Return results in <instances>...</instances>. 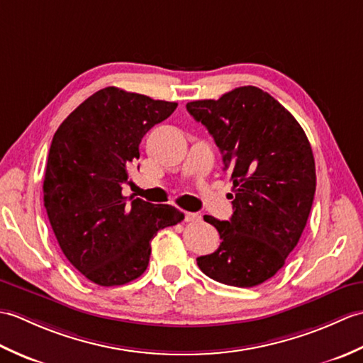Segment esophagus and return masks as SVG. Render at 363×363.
<instances>
[{
  "label": "esophagus",
  "instance_id": "obj_1",
  "mask_svg": "<svg viewBox=\"0 0 363 363\" xmlns=\"http://www.w3.org/2000/svg\"><path fill=\"white\" fill-rule=\"evenodd\" d=\"M184 218H186L187 223H196V221H201V215L194 213V212H186Z\"/></svg>",
  "mask_w": 363,
  "mask_h": 363
}]
</instances>
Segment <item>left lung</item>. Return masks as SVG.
<instances>
[{"label": "left lung", "instance_id": "obj_1", "mask_svg": "<svg viewBox=\"0 0 363 363\" xmlns=\"http://www.w3.org/2000/svg\"><path fill=\"white\" fill-rule=\"evenodd\" d=\"M187 111L213 137L234 186L229 221L204 215L221 243L198 267L217 282L256 287L284 267L309 218L317 187L311 143L279 101L252 86L187 103Z\"/></svg>", "mask_w": 363, "mask_h": 363}]
</instances>
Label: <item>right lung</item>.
I'll return each instance as SVG.
<instances>
[{
	"instance_id": "1",
	"label": "right lung",
	"mask_w": 363,
	"mask_h": 363,
	"mask_svg": "<svg viewBox=\"0 0 363 363\" xmlns=\"http://www.w3.org/2000/svg\"><path fill=\"white\" fill-rule=\"evenodd\" d=\"M177 103L106 87L68 115L52 137L43 201L60 250L79 273L103 287L142 276L151 240L184 213L168 204L123 196L143 135Z\"/></svg>"
}]
</instances>
